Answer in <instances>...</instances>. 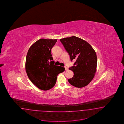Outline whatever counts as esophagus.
<instances>
[{
	"label": "esophagus",
	"instance_id": "esophagus-1",
	"mask_svg": "<svg viewBox=\"0 0 124 124\" xmlns=\"http://www.w3.org/2000/svg\"><path fill=\"white\" fill-rule=\"evenodd\" d=\"M64 67H65V70H69V69H68V68L67 67L65 66Z\"/></svg>",
	"mask_w": 124,
	"mask_h": 124
}]
</instances>
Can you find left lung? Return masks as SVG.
Returning a JSON list of instances; mask_svg holds the SVG:
<instances>
[{
  "label": "left lung",
  "mask_w": 124,
  "mask_h": 124,
  "mask_svg": "<svg viewBox=\"0 0 124 124\" xmlns=\"http://www.w3.org/2000/svg\"><path fill=\"white\" fill-rule=\"evenodd\" d=\"M60 41L71 60H76L74 66L69 68L74 72V76L68 79L69 82L78 88L86 86L93 79L96 71L95 51L87 42L76 36L61 39Z\"/></svg>",
  "instance_id": "1"
}]
</instances>
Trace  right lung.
<instances>
[{"label":"right lung","instance_id":"1","mask_svg":"<svg viewBox=\"0 0 124 124\" xmlns=\"http://www.w3.org/2000/svg\"><path fill=\"white\" fill-rule=\"evenodd\" d=\"M57 39H41L30 46L27 54L25 70L30 81L39 89L49 90L54 86L57 77L65 69L54 65L51 50Z\"/></svg>","mask_w":124,"mask_h":124}]
</instances>
